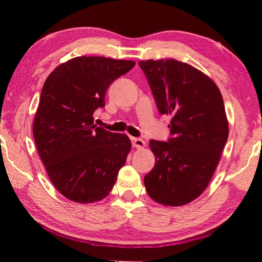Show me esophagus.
I'll return each mask as SVG.
<instances>
[{
	"instance_id": "1",
	"label": "esophagus",
	"mask_w": 262,
	"mask_h": 262,
	"mask_svg": "<svg viewBox=\"0 0 262 262\" xmlns=\"http://www.w3.org/2000/svg\"><path fill=\"white\" fill-rule=\"evenodd\" d=\"M131 142H132V146H134V148L141 149V148H144V146H145V142L141 138L131 137Z\"/></svg>"
}]
</instances>
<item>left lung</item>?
Listing matches in <instances>:
<instances>
[{"label": "left lung", "instance_id": "8db88e82", "mask_svg": "<svg viewBox=\"0 0 262 262\" xmlns=\"http://www.w3.org/2000/svg\"><path fill=\"white\" fill-rule=\"evenodd\" d=\"M161 114H169L171 137L150 141L155 166L144 177L150 198L181 206L209 185L229 135L223 98L211 78L177 59L141 60Z\"/></svg>", "mask_w": 262, "mask_h": 262}]
</instances>
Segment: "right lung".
Here are the masks:
<instances>
[{
    "instance_id": "obj_1",
    "label": "right lung",
    "mask_w": 262,
    "mask_h": 262,
    "mask_svg": "<svg viewBox=\"0 0 262 262\" xmlns=\"http://www.w3.org/2000/svg\"><path fill=\"white\" fill-rule=\"evenodd\" d=\"M134 60L81 56L46 78L33 121L38 154L57 191L81 204L106 198L131 150L130 138L94 125L107 88Z\"/></svg>"
}]
</instances>
